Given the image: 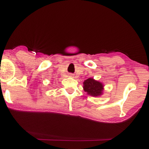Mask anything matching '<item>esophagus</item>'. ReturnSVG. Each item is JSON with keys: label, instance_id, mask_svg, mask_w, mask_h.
<instances>
[{"label": "esophagus", "instance_id": "esophagus-1", "mask_svg": "<svg viewBox=\"0 0 149 149\" xmlns=\"http://www.w3.org/2000/svg\"><path fill=\"white\" fill-rule=\"evenodd\" d=\"M69 76H70V77H73V74H72V73H70Z\"/></svg>", "mask_w": 149, "mask_h": 149}]
</instances>
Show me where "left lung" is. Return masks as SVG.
Here are the masks:
<instances>
[{"instance_id": "obj_1", "label": "left lung", "mask_w": 149, "mask_h": 149, "mask_svg": "<svg viewBox=\"0 0 149 149\" xmlns=\"http://www.w3.org/2000/svg\"><path fill=\"white\" fill-rule=\"evenodd\" d=\"M83 90L89 95L100 97L103 94L104 85L93 78H89L83 82Z\"/></svg>"}]
</instances>
